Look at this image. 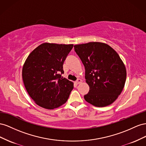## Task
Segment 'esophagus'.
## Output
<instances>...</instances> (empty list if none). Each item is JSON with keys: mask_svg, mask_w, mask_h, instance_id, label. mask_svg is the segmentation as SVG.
<instances>
[{"mask_svg": "<svg viewBox=\"0 0 146 146\" xmlns=\"http://www.w3.org/2000/svg\"><path fill=\"white\" fill-rule=\"evenodd\" d=\"M76 82L77 84H81V83L82 82V80H80V79H78V80L76 81Z\"/></svg>", "mask_w": 146, "mask_h": 146, "instance_id": "1", "label": "esophagus"}]
</instances>
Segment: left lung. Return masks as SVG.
<instances>
[{
	"instance_id": "obj_1",
	"label": "left lung",
	"mask_w": 146,
	"mask_h": 146,
	"mask_svg": "<svg viewBox=\"0 0 146 146\" xmlns=\"http://www.w3.org/2000/svg\"><path fill=\"white\" fill-rule=\"evenodd\" d=\"M85 68L89 91L86 102L97 107L111 105L121 94L126 81V68L118 54L109 45L89 42L74 46Z\"/></svg>"
}]
</instances>
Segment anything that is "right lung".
Here are the masks:
<instances>
[{
  "instance_id": "1",
  "label": "right lung",
  "mask_w": 146,
  "mask_h": 146,
  "mask_svg": "<svg viewBox=\"0 0 146 146\" xmlns=\"http://www.w3.org/2000/svg\"><path fill=\"white\" fill-rule=\"evenodd\" d=\"M73 44L44 43L36 48L25 62L23 80L30 97L38 106L51 110L64 104L73 83L62 76L63 64Z\"/></svg>"
}]
</instances>
